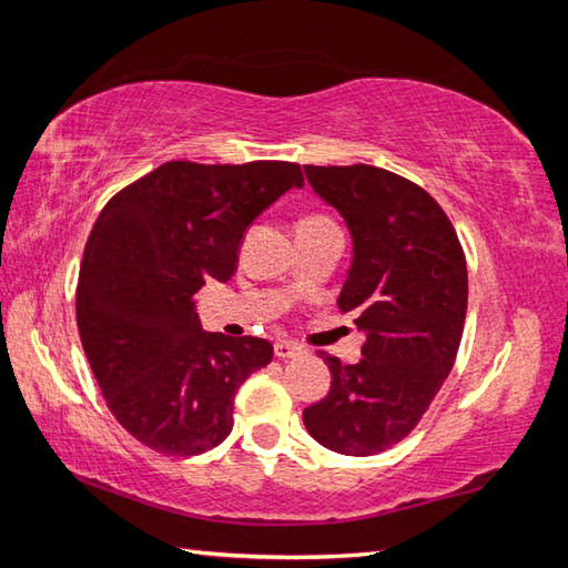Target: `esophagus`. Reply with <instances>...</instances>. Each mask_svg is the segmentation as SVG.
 Listing matches in <instances>:
<instances>
[{"instance_id": "1", "label": "esophagus", "mask_w": 568, "mask_h": 568, "mask_svg": "<svg viewBox=\"0 0 568 568\" xmlns=\"http://www.w3.org/2000/svg\"><path fill=\"white\" fill-rule=\"evenodd\" d=\"M301 345H295V343H291V341H277L275 343V355L281 361H285V358H295V355H301Z\"/></svg>"}]
</instances>
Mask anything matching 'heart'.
<instances>
[{
	"label": "heart",
	"mask_w": 568,
	"mask_h": 568,
	"mask_svg": "<svg viewBox=\"0 0 568 568\" xmlns=\"http://www.w3.org/2000/svg\"><path fill=\"white\" fill-rule=\"evenodd\" d=\"M335 223L325 215H305L301 223H297V230L303 233H318V230H333Z\"/></svg>",
	"instance_id": "1"
}]
</instances>
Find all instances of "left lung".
<instances>
[{"label": "left lung", "mask_w": 568, "mask_h": 568, "mask_svg": "<svg viewBox=\"0 0 568 568\" xmlns=\"http://www.w3.org/2000/svg\"><path fill=\"white\" fill-rule=\"evenodd\" d=\"M305 178L351 230L338 307L365 343L353 365L321 353L331 390L303 423L335 454L373 456L416 428L454 368L468 303L464 247L436 200L396 172L305 165Z\"/></svg>", "instance_id": "obj_1"}]
</instances>
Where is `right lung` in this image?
<instances>
[{"label": "right lung", "mask_w": 568, "mask_h": 568, "mask_svg": "<svg viewBox=\"0 0 568 568\" xmlns=\"http://www.w3.org/2000/svg\"><path fill=\"white\" fill-rule=\"evenodd\" d=\"M291 187L295 162H165L94 223L77 283V328L112 416L165 456H197L233 430V400L273 361L253 335L205 333L195 295L227 283L250 223Z\"/></svg>", "instance_id": "1"}]
</instances>
